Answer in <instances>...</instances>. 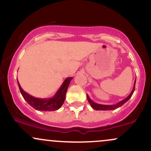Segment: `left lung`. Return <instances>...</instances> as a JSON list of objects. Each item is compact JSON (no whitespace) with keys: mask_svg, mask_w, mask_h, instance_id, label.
I'll return each mask as SVG.
<instances>
[{"mask_svg":"<svg viewBox=\"0 0 151 151\" xmlns=\"http://www.w3.org/2000/svg\"><path fill=\"white\" fill-rule=\"evenodd\" d=\"M136 80H135V81H134V84H133V87L132 91H131V92L130 93V94L129 95V96H128L126 99H123L122 101L118 102V103L116 104L104 105V104H100L95 103L94 101H93L92 100L90 99L89 95L86 94L88 101H89V103L90 104V105H91V106L92 107L93 109H95V110H97V111H109V110H114V109H118L119 107H121V106L124 105V104H125L126 102L128 101V100H129V99L131 97V96L133 95V92H134L135 85H136Z\"/></svg>","mask_w":151,"mask_h":151,"instance_id":"obj_1","label":"left lung"}]
</instances>
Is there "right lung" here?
Here are the masks:
<instances>
[{
  "mask_svg": "<svg viewBox=\"0 0 151 151\" xmlns=\"http://www.w3.org/2000/svg\"><path fill=\"white\" fill-rule=\"evenodd\" d=\"M72 78L73 77L66 78L65 80L62 83V86L55 93V94L52 97L47 99L36 98L35 96H31L22 89L20 83L18 82V79L17 80H18V84L20 93L23 96L24 99L28 103L29 105H30L32 108L37 111H56L60 109L64 104L67 90L68 89V86L70 85V83L72 81Z\"/></svg>",
  "mask_w": 151,
  "mask_h": 151,
  "instance_id": "right-lung-1",
  "label": "right lung"
}]
</instances>
